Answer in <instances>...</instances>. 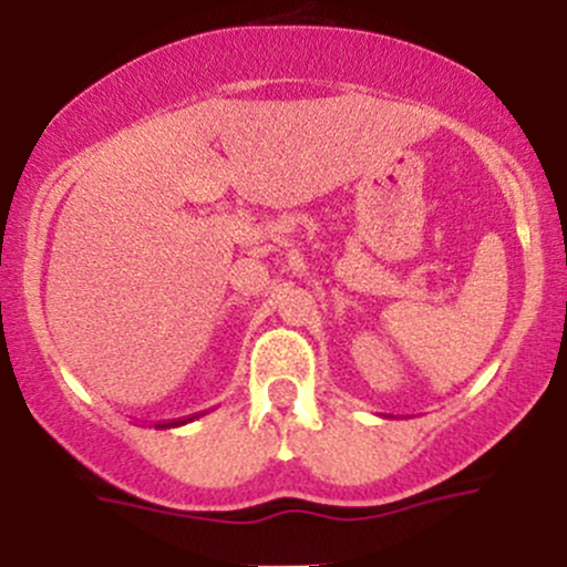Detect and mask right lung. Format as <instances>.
<instances>
[{
    "label": "right lung",
    "mask_w": 567,
    "mask_h": 567,
    "mask_svg": "<svg viewBox=\"0 0 567 567\" xmlns=\"http://www.w3.org/2000/svg\"><path fill=\"white\" fill-rule=\"evenodd\" d=\"M188 421L192 419H181V421H167V424H154L157 429H175V426H184V424H188Z\"/></svg>",
    "instance_id": "add662e5"
}]
</instances>
